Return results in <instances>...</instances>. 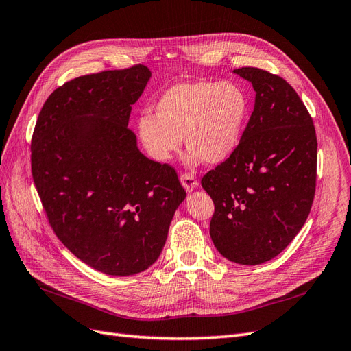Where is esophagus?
<instances>
[{
  "label": "esophagus",
  "instance_id": "obj_1",
  "mask_svg": "<svg viewBox=\"0 0 351 351\" xmlns=\"http://www.w3.org/2000/svg\"><path fill=\"white\" fill-rule=\"evenodd\" d=\"M180 182H182L183 187L186 189V192H193V190L197 189V186H199L197 180L190 174H183L182 177H180Z\"/></svg>",
  "mask_w": 351,
  "mask_h": 351
}]
</instances>
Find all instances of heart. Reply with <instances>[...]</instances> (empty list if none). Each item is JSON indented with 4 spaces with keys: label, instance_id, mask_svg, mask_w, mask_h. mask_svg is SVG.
<instances>
[{
    "label": "heart",
    "instance_id": "1",
    "mask_svg": "<svg viewBox=\"0 0 351 351\" xmlns=\"http://www.w3.org/2000/svg\"><path fill=\"white\" fill-rule=\"evenodd\" d=\"M249 108L247 95L234 83H177L155 102V117H141L137 134L147 155L158 162L169 161L184 137L189 167L204 161L219 165L239 147Z\"/></svg>",
    "mask_w": 351,
    "mask_h": 351
}]
</instances>
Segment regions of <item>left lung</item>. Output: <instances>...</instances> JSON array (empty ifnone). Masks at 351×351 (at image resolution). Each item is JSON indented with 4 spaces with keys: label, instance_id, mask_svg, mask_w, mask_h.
<instances>
[{
    "label": "left lung",
    "instance_id": "obj_1",
    "mask_svg": "<svg viewBox=\"0 0 351 351\" xmlns=\"http://www.w3.org/2000/svg\"><path fill=\"white\" fill-rule=\"evenodd\" d=\"M252 83L254 108L240 145L202 178L214 200L209 234L226 259L259 265L299 234L315 196L317 142L312 117L280 76L232 70Z\"/></svg>",
    "mask_w": 351,
    "mask_h": 351
}]
</instances>
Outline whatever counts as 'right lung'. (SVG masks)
Returning <instances> with one entry per match:
<instances>
[{"instance_id": "1", "label": "right lung", "mask_w": 351, "mask_h": 351, "mask_svg": "<svg viewBox=\"0 0 351 351\" xmlns=\"http://www.w3.org/2000/svg\"><path fill=\"white\" fill-rule=\"evenodd\" d=\"M152 77L145 66L67 82L42 107L32 174L49 224L90 268L114 277L159 258L186 199L174 168L146 158L127 129Z\"/></svg>"}]
</instances>
